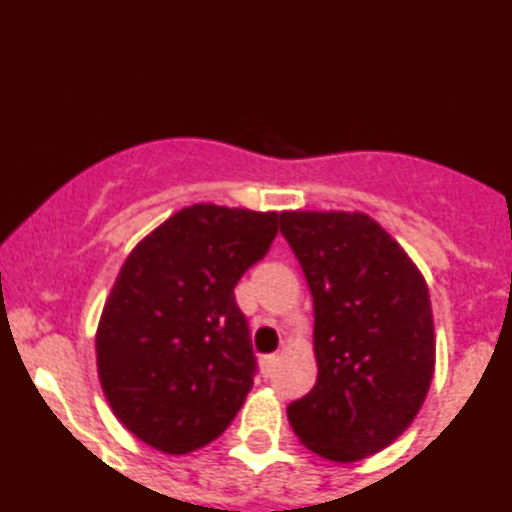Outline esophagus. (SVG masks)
<instances>
[{"instance_id": "1", "label": "esophagus", "mask_w": 512, "mask_h": 512, "mask_svg": "<svg viewBox=\"0 0 512 512\" xmlns=\"http://www.w3.org/2000/svg\"><path fill=\"white\" fill-rule=\"evenodd\" d=\"M279 363V355H262L260 358V370L265 378H270V375L274 373V368H277Z\"/></svg>"}]
</instances>
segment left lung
Wrapping results in <instances>:
<instances>
[{
    "label": "left lung",
    "instance_id": "obj_1",
    "mask_svg": "<svg viewBox=\"0 0 512 512\" xmlns=\"http://www.w3.org/2000/svg\"><path fill=\"white\" fill-rule=\"evenodd\" d=\"M314 297V390L287 407L301 444L338 464L400 437L429 392L437 358L429 289L412 257L360 211H284Z\"/></svg>",
    "mask_w": 512,
    "mask_h": 512
}]
</instances>
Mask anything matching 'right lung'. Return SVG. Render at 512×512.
Returning <instances> with one entry per match:
<instances>
[{
    "label": "right lung",
    "mask_w": 512,
    "mask_h": 512,
    "mask_svg": "<svg viewBox=\"0 0 512 512\" xmlns=\"http://www.w3.org/2000/svg\"><path fill=\"white\" fill-rule=\"evenodd\" d=\"M277 215L193 203L127 255L95 353L112 412L152 449L211 444L245 402L255 353L233 289L270 250Z\"/></svg>",
    "instance_id": "1"
}]
</instances>
